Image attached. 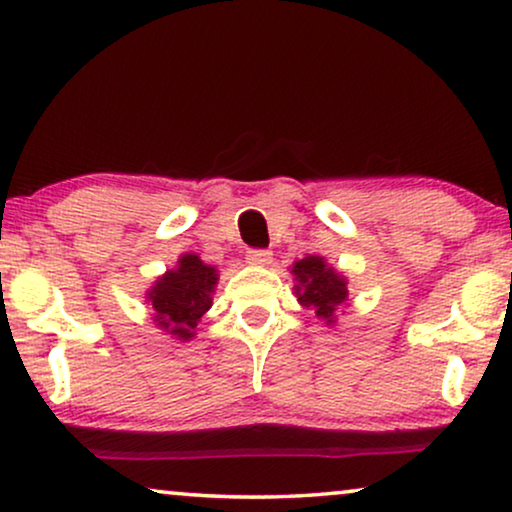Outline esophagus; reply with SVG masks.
<instances>
[{"instance_id":"obj_1","label":"esophagus","mask_w":512,"mask_h":512,"mask_svg":"<svg viewBox=\"0 0 512 512\" xmlns=\"http://www.w3.org/2000/svg\"><path fill=\"white\" fill-rule=\"evenodd\" d=\"M247 261L251 265H258V268H265V265L272 263V251H268V249H249L247 251Z\"/></svg>"}]
</instances>
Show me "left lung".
Wrapping results in <instances>:
<instances>
[{"instance_id": "left-lung-1", "label": "left lung", "mask_w": 512, "mask_h": 512, "mask_svg": "<svg viewBox=\"0 0 512 512\" xmlns=\"http://www.w3.org/2000/svg\"><path fill=\"white\" fill-rule=\"evenodd\" d=\"M291 275L296 301L313 310L324 327H334L338 308L348 305V277L324 261V256L301 258L291 265Z\"/></svg>"}]
</instances>
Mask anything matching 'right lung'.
<instances>
[{
	"label": "right lung",
	"mask_w": 512,
	"mask_h": 512,
	"mask_svg": "<svg viewBox=\"0 0 512 512\" xmlns=\"http://www.w3.org/2000/svg\"><path fill=\"white\" fill-rule=\"evenodd\" d=\"M216 284V265L204 263L197 254L178 256L174 268L159 275L145 291L155 327L176 341H192L199 320L214 303Z\"/></svg>",
	"instance_id": "obj_1"
}]
</instances>
